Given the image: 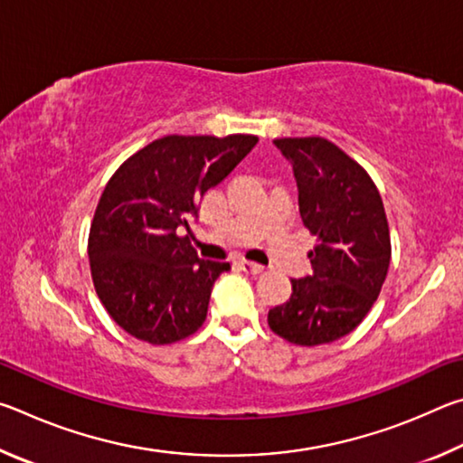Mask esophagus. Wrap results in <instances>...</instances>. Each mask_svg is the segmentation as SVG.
Instances as JSON below:
<instances>
[{
	"label": "esophagus",
	"mask_w": 463,
	"mask_h": 463,
	"mask_svg": "<svg viewBox=\"0 0 463 463\" xmlns=\"http://www.w3.org/2000/svg\"><path fill=\"white\" fill-rule=\"evenodd\" d=\"M241 269L245 273H250V276H260V273H263V265L255 263V261H247V260H241Z\"/></svg>",
	"instance_id": "1"
}]
</instances>
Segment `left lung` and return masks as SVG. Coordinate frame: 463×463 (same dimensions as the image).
Listing matches in <instances>:
<instances>
[{"label": "left lung", "instance_id": "8db88e82", "mask_svg": "<svg viewBox=\"0 0 463 463\" xmlns=\"http://www.w3.org/2000/svg\"><path fill=\"white\" fill-rule=\"evenodd\" d=\"M292 163L298 206L318 245L312 276L292 279L289 300L271 308L268 325L302 347L349 335L372 310L390 265V229L378 187L367 171L320 137L276 138Z\"/></svg>", "mask_w": 463, "mask_h": 463}]
</instances>
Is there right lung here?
Returning a JSON list of instances; mask_svg holds the SVG:
<instances>
[{
  "instance_id": "right-lung-1",
  "label": "right lung",
  "mask_w": 463,
  "mask_h": 463,
  "mask_svg": "<svg viewBox=\"0 0 463 463\" xmlns=\"http://www.w3.org/2000/svg\"><path fill=\"white\" fill-rule=\"evenodd\" d=\"M253 135L156 138L109 177L93 214L91 279L114 323L151 345L194 335L231 263L200 260L190 237L198 203L257 145Z\"/></svg>"
}]
</instances>
